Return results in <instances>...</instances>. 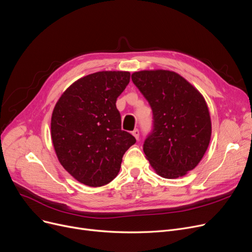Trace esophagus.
I'll list each match as a JSON object with an SVG mask.
<instances>
[{"instance_id":"esophagus-1","label":"esophagus","mask_w":252,"mask_h":252,"mask_svg":"<svg viewBox=\"0 0 252 252\" xmlns=\"http://www.w3.org/2000/svg\"><path fill=\"white\" fill-rule=\"evenodd\" d=\"M132 135L137 139V140H139V136H140V133H139V129H134L133 132H132Z\"/></svg>"}]
</instances>
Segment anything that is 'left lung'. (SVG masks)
Returning <instances> with one entry per match:
<instances>
[{"mask_svg":"<svg viewBox=\"0 0 252 252\" xmlns=\"http://www.w3.org/2000/svg\"><path fill=\"white\" fill-rule=\"evenodd\" d=\"M132 80L152 109L153 129L143 145L146 158L163 178L184 176L198 166L210 143L211 118L204 96L173 71H139Z\"/></svg>","mask_w":252,"mask_h":252,"instance_id":"8db88e82","label":"left lung"}]
</instances>
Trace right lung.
I'll return each mask as SVG.
<instances>
[{"label": "right lung", "instance_id": "add662e5", "mask_svg": "<svg viewBox=\"0 0 252 252\" xmlns=\"http://www.w3.org/2000/svg\"><path fill=\"white\" fill-rule=\"evenodd\" d=\"M129 72L102 71L75 81L61 95L51 116V139L61 165L89 187L112 181L125 152L136 143L122 129L116 100Z\"/></svg>", "mask_w": 252, "mask_h": 252}]
</instances>
